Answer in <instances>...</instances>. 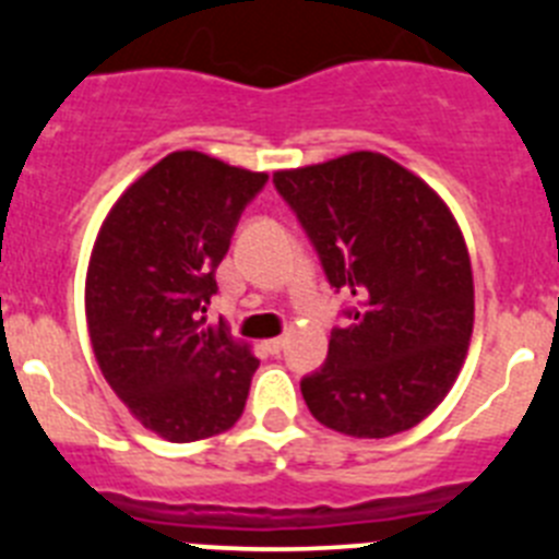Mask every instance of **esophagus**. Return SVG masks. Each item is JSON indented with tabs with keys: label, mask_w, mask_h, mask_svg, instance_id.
I'll use <instances>...</instances> for the list:
<instances>
[{
	"label": "esophagus",
	"mask_w": 559,
	"mask_h": 559,
	"mask_svg": "<svg viewBox=\"0 0 559 559\" xmlns=\"http://www.w3.org/2000/svg\"><path fill=\"white\" fill-rule=\"evenodd\" d=\"M283 347H285V338H283V335H280V338H269V341H265V349H269L271 355H276Z\"/></svg>",
	"instance_id": "obj_1"
}]
</instances>
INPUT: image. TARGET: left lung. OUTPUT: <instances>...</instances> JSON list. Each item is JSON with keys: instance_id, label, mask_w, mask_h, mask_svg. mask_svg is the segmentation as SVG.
<instances>
[{"instance_id": "left-lung-1", "label": "left lung", "mask_w": 559, "mask_h": 559, "mask_svg": "<svg viewBox=\"0 0 559 559\" xmlns=\"http://www.w3.org/2000/svg\"><path fill=\"white\" fill-rule=\"evenodd\" d=\"M274 185L322 257L355 322L333 330L302 397L322 426L386 439L428 417L456 383L473 335V269L451 206L374 151L276 170Z\"/></svg>"}]
</instances>
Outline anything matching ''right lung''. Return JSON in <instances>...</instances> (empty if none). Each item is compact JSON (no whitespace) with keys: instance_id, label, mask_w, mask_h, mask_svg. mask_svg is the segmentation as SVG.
Segmentation results:
<instances>
[{"instance_id":"obj_1","label":"right lung","mask_w":559,"mask_h":559,"mask_svg":"<svg viewBox=\"0 0 559 559\" xmlns=\"http://www.w3.org/2000/svg\"><path fill=\"white\" fill-rule=\"evenodd\" d=\"M269 173L173 151L108 210L86 271V324L108 386L147 431L199 442L235 426L260 360L206 322L215 269Z\"/></svg>"}]
</instances>
